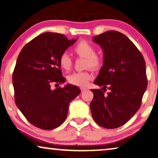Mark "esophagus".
I'll return each mask as SVG.
<instances>
[{"label": "esophagus", "mask_w": 158, "mask_h": 158, "mask_svg": "<svg viewBox=\"0 0 158 158\" xmlns=\"http://www.w3.org/2000/svg\"><path fill=\"white\" fill-rule=\"evenodd\" d=\"M85 90H87V88H85V87H81V92L85 91Z\"/></svg>", "instance_id": "1"}]
</instances>
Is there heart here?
Wrapping results in <instances>:
<instances>
[{
  "label": "heart",
  "mask_w": 158,
  "mask_h": 158,
  "mask_svg": "<svg viewBox=\"0 0 158 158\" xmlns=\"http://www.w3.org/2000/svg\"><path fill=\"white\" fill-rule=\"evenodd\" d=\"M73 52L79 57L86 59L85 67L91 68L94 70L98 69L102 64V58L96 53V49L91 43L86 40H81L73 47ZM59 64L62 69L69 70L72 67L73 61L70 55L67 52H63L59 57ZM91 78V74L88 71L76 72L69 75L68 82L73 85L84 86Z\"/></svg>",
  "instance_id": "b5f03b06"
}]
</instances>
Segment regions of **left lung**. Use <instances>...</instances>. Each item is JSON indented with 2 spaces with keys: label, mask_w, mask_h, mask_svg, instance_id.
Returning <instances> with one entry per match:
<instances>
[{
  "label": "left lung",
  "mask_w": 158,
  "mask_h": 158,
  "mask_svg": "<svg viewBox=\"0 0 158 158\" xmlns=\"http://www.w3.org/2000/svg\"><path fill=\"white\" fill-rule=\"evenodd\" d=\"M94 40L103 51V64L94 81L103 90H91L90 111L99 126L118 128L141 106L148 86L145 61L134 43L120 32L106 31ZM106 88L110 92L106 95Z\"/></svg>",
  "instance_id": "left-lung-1"
}]
</instances>
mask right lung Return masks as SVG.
Listing matches in <instances>:
<instances>
[{
	"mask_svg": "<svg viewBox=\"0 0 158 158\" xmlns=\"http://www.w3.org/2000/svg\"><path fill=\"white\" fill-rule=\"evenodd\" d=\"M76 40L46 32L27 43L17 58L12 77L15 103L38 128L50 130L60 126L67 117L70 102L81 93L78 87L70 84L51 89L52 83L65 81L59 57Z\"/></svg>",
	"mask_w": 158,
	"mask_h": 158,
	"instance_id": "obj_1",
	"label": "right lung"
}]
</instances>
